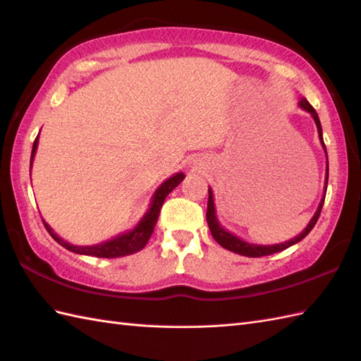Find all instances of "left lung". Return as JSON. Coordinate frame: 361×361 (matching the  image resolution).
Returning a JSON list of instances; mask_svg holds the SVG:
<instances>
[{
  "mask_svg": "<svg viewBox=\"0 0 361 361\" xmlns=\"http://www.w3.org/2000/svg\"><path fill=\"white\" fill-rule=\"evenodd\" d=\"M299 109L305 110L307 113H310V116L313 118V121H315L317 124V128H318V136H319V142L321 145H323L324 149V153L327 157V152H326V145H324V141H323V128H321V122H319V118H318V113L315 111V109L309 104V101L305 97H301L299 99ZM327 181H329V159L326 161V180H324V195L323 198H321V202L318 204V209L317 212L313 214V217L310 219V221L307 224V226H305L302 229V233H299L296 237H293V239H290L287 242L283 243H274V245H257V243H250L247 240L240 239V237L234 235L233 233L226 231V229L221 226L219 224V219H217V214H216V206H214V194H212V189L209 188L208 189V211H206V220H208V226L211 229V234L214 239H216V242L219 245H221V247L233 251V252H237V255L240 256H247V257H262V256H268V255H274V252H279L282 250H287L288 247H291V245H295L298 242H301L305 235H307L313 226H315V224L318 221V217L321 214V209H323V204H324V198H326V189H327Z\"/></svg>",
  "mask_w": 361,
  "mask_h": 361,
  "instance_id": "8db88e82",
  "label": "left lung"
}]
</instances>
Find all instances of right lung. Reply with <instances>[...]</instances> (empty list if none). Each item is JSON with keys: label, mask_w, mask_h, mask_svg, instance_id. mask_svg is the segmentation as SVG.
<instances>
[{"label": "right lung", "mask_w": 361, "mask_h": 361, "mask_svg": "<svg viewBox=\"0 0 361 361\" xmlns=\"http://www.w3.org/2000/svg\"><path fill=\"white\" fill-rule=\"evenodd\" d=\"M38 147V136L35 137L34 145H32V153H30V169H32V161L35 157V152ZM185 180V173L178 172L172 175L171 178H167L164 183H161L159 188L155 190V194L152 195L150 200V206L147 212L144 214L142 219L137 221V225L130 229L127 233H121L116 237H113L110 240H105L102 243L97 245H87V247H80V245H73L70 242L63 240L62 237H59L56 233L52 231V228L44 224V228L48 229V233L51 234V237L57 243L62 245L63 248H66L68 251H73L75 255H85V256H94V257H106V259H113V257H122V256H128L133 255V252L141 251L145 245H147L150 235L155 229V225L159 217V211L161 206H163L166 197L172 192V190L180 185V183Z\"/></svg>", "instance_id": "1"}]
</instances>
